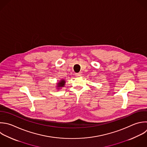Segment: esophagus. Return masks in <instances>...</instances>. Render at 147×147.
<instances>
[{"mask_svg": "<svg viewBox=\"0 0 147 147\" xmlns=\"http://www.w3.org/2000/svg\"><path fill=\"white\" fill-rule=\"evenodd\" d=\"M76 77H79V76H82V73L81 72H79V73H77L76 74Z\"/></svg>", "mask_w": 147, "mask_h": 147, "instance_id": "1", "label": "esophagus"}]
</instances>
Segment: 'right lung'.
Returning <instances> with one entry per match:
<instances>
[{
    "instance_id": "1",
    "label": "right lung",
    "mask_w": 147,
    "mask_h": 147,
    "mask_svg": "<svg viewBox=\"0 0 147 147\" xmlns=\"http://www.w3.org/2000/svg\"><path fill=\"white\" fill-rule=\"evenodd\" d=\"M65 81L63 79H61L57 84V88L59 89L60 88H61V87H63L65 85Z\"/></svg>"
}]
</instances>
